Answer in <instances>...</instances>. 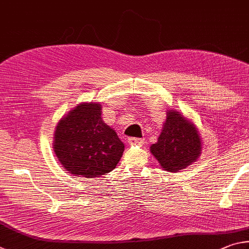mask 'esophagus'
Wrapping results in <instances>:
<instances>
[{
	"mask_svg": "<svg viewBox=\"0 0 249 249\" xmlns=\"http://www.w3.org/2000/svg\"><path fill=\"white\" fill-rule=\"evenodd\" d=\"M128 143H129L130 145L142 144L143 140H142V139H139V138H129V139H128Z\"/></svg>",
	"mask_w": 249,
	"mask_h": 249,
	"instance_id": "esophagus-1",
	"label": "esophagus"
}]
</instances>
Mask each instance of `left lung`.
<instances>
[{
	"mask_svg": "<svg viewBox=\"0 0 249 249\" xmlns=\"http://www.w3.org/2000/svg\"><path fill=\"white\" fill-rule=\"evenodd\" d=\"M150 151L164 171L175 173L198 160L201 154V139L193 122L171 109L158 142L151 145Z\"/></svg>",
	"mask_w": 249,
	"mask_h": 249,
	"instance_id": "1",
	"label": "left lung"
}]
</instances>
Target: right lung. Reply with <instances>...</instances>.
<instances>
[{
  "mask_svg": "<svg viewBox=\"0 0 249 249\" xmlns=\"http://www.w3.org/2000/svg\"><path fill=\"white\" fill-rule=\"evenodd\" d=\"M53 151L67 172L94 178L112 169L124 151L116 131L105 124L102 105L82 103L58 122Z\"/></svg>",
  "mask_w": 249,
  "mask_h": 249,
  "instance_id": "add662e5",
  "label": "right lung"
}]
</instances>
